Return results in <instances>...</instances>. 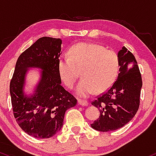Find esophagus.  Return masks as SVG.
Segmentation results:
<instances>
[{
  "label": "esophagus",
  "mask_w": 156,
  "mask_h": 156,
  "mask_svg": "<svg viewBox=\"0 0 156 156\" xmlns=\"http://www.w3.org/2000/svg\"><path fill=\"white\" fill-rule=\"evenodd\" d=\"M78 104L82 106H87L88 105V102L86 100H83V99H79Z\"/></svg>",
  "instance_id": "1"
}]
</instances>
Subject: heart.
<instances>
[{
  "label": "heart",
  "instance_id": "obj_1",
  "mask_svg": "<svg viewBox=\"0 0 156 156\" xmlns=\"http://www.w3.org/2000/svg\"><path fill=\"white\" fill-rule=\"evenodd\" d=\"M69 57L59 58V75L65 85L72 89L77 81L79 71H81L83 80L76 90L81 97H88L95 90L99 92L106 90L118 76L120 67L118 54L100 45L79 43L71 47Z\"/></svg>",
  "mask_w": 156,
  "mask_h": 156
}]
</instances>
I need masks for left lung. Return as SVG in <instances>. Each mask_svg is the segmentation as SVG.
<instances>
[{"instance_id":"obj_1","label":"left lung","mask_w":156,"mask_h":156,"mask_svg":"<svg viewBox=\"0 0 156 156\" xmlns=\"http://www.w3.org/2000/svg\"><path fill=\"white\" fill-rule=\"evenodd\" d=\"M118 55L120 67L117 80L91 102L100 115L90 126L101 132L116 130L127 125L139 108L142 80L137 61L125 46Z\"/></svg>"}]
</instances>
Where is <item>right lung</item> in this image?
I'll list each match as a JSON object with an SVG mask.
<instances>
[{
	"instance_id": "right-lung-1",
	"label": "right lung",
	"mask_w": 156,
	"mask_h": 156,
	"mask_svg": "<svg viewBox=\"0 0 156 156\" xmlns=\"http://www.w3.org/2000/svg\"><path fill=\"white\" fill-rule=\"evenodd\" d=\"M62 40L43 37L19 56L10 82L12 111L24 132L37 139L54 136L63 125L66 111L76 105V99L61 85L58 72ZM41 69L33 94H24L27 69Z\"/></svg>"
}]
</instances>
